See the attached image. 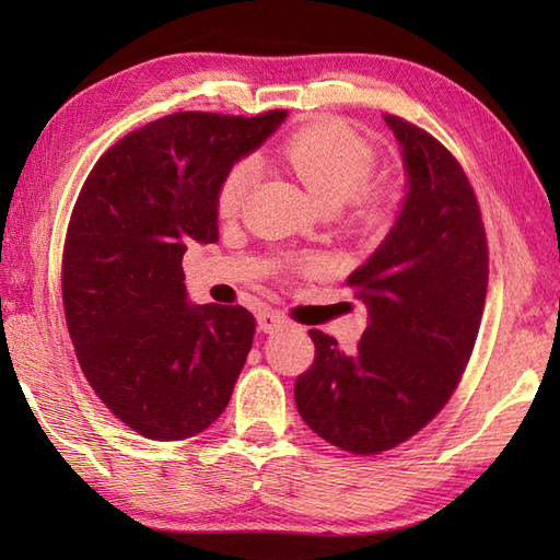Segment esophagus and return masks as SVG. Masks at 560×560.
Instances as JSON below:
<instances>
[{
    "label": "esophagus",
    "mask_w": 560,
    "mask_h": 560,
    "mask_svg": "<svg viewBox=\"0 0 560 560\" xmlns=\"http://www.w3.org/2000/svg\"><path fill=\"white\" fill-rule=\"evenodd\" d=\"M257 325H259L261 331H273V329H279V327L287 325V317H283L281 313H277V311H265V313H259Z\"/></svg>",
    "instance_id": "34e87169"
}]
</instances>
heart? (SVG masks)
<instances>
[{
    "mask_svg": "<svg viewBox=\"0 0 560 560\" xmlns=\"http://www.w3.org/2000/svg\"><path fill=\"white\" fill-rule=\"evenodd\" d=\"M277 161L319 207L347 205L351 221L365 233H380L395 223L401 209V189L387 180H371L377 153L368 139L341 120H315L281 141ZM255 180L253 161H235L223 173L217 189V213L233 219L241 213L249 185ZM301 269H317L301 261Z\"/></svg>",
    "mask_w": 560,
    "mask_h": 560,
    "instance_id": "b5f03b06",
    "label": "heart"
}]
</instances>
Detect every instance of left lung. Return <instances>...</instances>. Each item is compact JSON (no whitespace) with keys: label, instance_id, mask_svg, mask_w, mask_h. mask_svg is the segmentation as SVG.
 Instances as JSON below:
<instances>
[{"label":"left lung","instance_id":"8db88e82","mask_svg":"<svg viewBox=\"0 0 560 560\" xmlns=\"http://www.w3.org/2000/svg\"><path fill=\"white\" fill-rule=\"evenodd\" d=\"M385 120L409 192L385 243L347 281L371 323L351 355L311 329L315 361L293 385L303 421L365 457L401 445L443 411L471 359L489 289V243L467 173L425 129Z\"/></svg>","mask_w":560,"mask_h":560}]
</instances>
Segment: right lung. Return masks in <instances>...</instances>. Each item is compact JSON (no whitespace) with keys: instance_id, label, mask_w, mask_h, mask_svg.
<instances>
[{"instance_id":"1","label":"right lung","mask_w":560,"mask_h":560,"mask_svg":"<svg viewBox=\"0 0 560 560\" xmlns=\"http://www.w3.org/2000/svg\"><path fill=\"white\" fill-rule=\"evenodd\" d=\"M287 110L173 113L103 153L71 209L62 301L98 399L149 440H185L229 407L253 347L243 305H189L183 255L217 243V189Z\"/></svg>"}]
</instances>
